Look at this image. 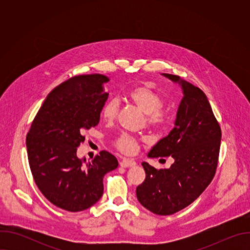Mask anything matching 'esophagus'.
I'll return each instance as SVG.
<instances>
[{"label":"esophagus","instance_id":"esophagus-1","mask_svg":"<svg viewBox=\"0 0 250 250\" xmlns=\"http://www.w3.org/2000/svg\"><path fill=\"white\" fill-rule=\"evenodd\" d=\"M121 166L124 168H128V167H132L136 165V162L133 159H128V158H125L121 161Z\"/></svg>","mask_w":250,"mask_h":250}]
</instances>
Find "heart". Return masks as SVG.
<instances>
[{
    "instance_id": "b5f03b06",
    "label": "heart",
    "mask_w": 250,
    "mask_h": 250,
    "mask_svg": "<svg viewBox=\"0 0 250 250\" xmlns=\"http://www.w3.org/2000/svg\"><path fill=\"white\" fill-rule=\"evenodd\" d=\"M127 98L146 114V124L150 128L161 129L170 123L171 111L162 108L163 100L151 85L144 84L132 88L127 93ZM119 111V100L111 99L104 104L102 115L106 122H112L117 118ZM115 146L121 152L132 154L137 149V141L133 136L127 133H122L116 139Z\"/></svg>"
}]
</instances>
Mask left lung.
<instances>
[{
  "label": "left lung",
  "instance_id": "8db88e82",
  "mask_svg": "<svg viewBox=\"0 0 250 250\" xmlns=\"http://www.w3.org/2000/svg\"><path fill=\"white\" fill-rule=\"evenodd\" d=\"M180 84L184 97L175 126L152 147L148 157L171 156L169 169L142 162L146 180L136 188L139 203L160 216H168L192 204L216 174L222 130L205 93L179 76L163 73Z\"/></svg>",
  "mask_w": 250,
  "mask_h": 250
}]
</instances>
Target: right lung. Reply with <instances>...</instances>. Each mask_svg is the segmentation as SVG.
Masks as SVG:
<instances>
[{
	"instance_id": "1",
	"label": "right lung",
	"mask_w": 250,
	"mask_h": 250,
	"mask_svg": "<svg viewBox=\"0 0 250 250\" xmlns=\"http://www.w3.org/2000/svg\"><path fill=\"white\" fill-rule=\"evenodd\" d=\"M102 74L79 75L54 88L33 119L26 135L28 163L35 184L54 206L81 211L103 196L104 176L119 162L102 150L92 161L77 157L84 133L100 122L109 94Z\"/></svg>"
}]
</instances>
